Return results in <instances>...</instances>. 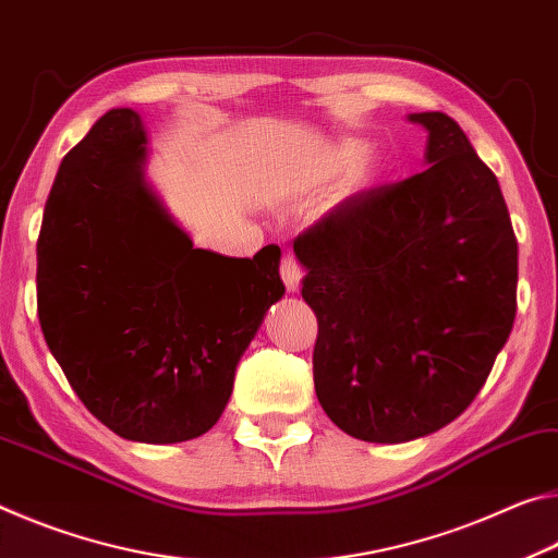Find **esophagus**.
Wrapping results in <instances>:
<instances>
[{
	"mask_svg": "<svg viewBox=\"0 0 558 558\" xmlns=\"http://www.w3.org/2000/svg\"><path fill=\"white\" fill-rule=\"evenodd\" d=\"M279 271H281V279H284L289 294H294V291L301 289V277H304V271H301L299 262L294 259V254H284V257H281Z\"/></svg>",
	"mask_w": 558,
	"mask_h": 558,
	"instance_id": "1",
	"label": "esophagus"
}]
</instances>
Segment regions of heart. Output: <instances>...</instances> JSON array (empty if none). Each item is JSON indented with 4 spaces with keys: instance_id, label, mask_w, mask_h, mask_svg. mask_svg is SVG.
I'll list each match as a JSON object with an SVG mask.
<instances>
[{
    "instance_id": "1",
    "label": "heart",
    "mask_w": 558,
    "mask_h": 558,
    "mask_svg": "<svg viewBox=\"0 0 558 558\" xmlns=\"http://www.w3.org/2000/svg\"><path fill=\"white\" fill-rule=\"evenodd\" d=\"M365 155H368V145L363 141H355V138H345L341 143H336L331 153H328V160H326V175L331 180H341L353 172L355 168L361 166L365 160ZM363 182L371 178V170H361L359 175Z\"/></svg>"
}]
</instances>
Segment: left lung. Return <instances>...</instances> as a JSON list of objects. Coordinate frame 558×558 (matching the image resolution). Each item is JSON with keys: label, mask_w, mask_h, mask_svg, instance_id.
Masks as SVG:
<instances>
[{"label": "left lung", "mask_w": 558, "mask_h": 558, "mask_svg": "<svg viewBox=\"0 0 558 558\" xmlns=\"http://www.w3.org/2000/svg\"><path fill=\"white\" fill-rule=\"evenodd\" d=\"M430 168L343 199L294 240L318 318L314 386L351 437L398 445L462 415L517 314V236L499 182L440 111Z\"/></svg>", "instance_id": "left-lung-1"}]
</instances>
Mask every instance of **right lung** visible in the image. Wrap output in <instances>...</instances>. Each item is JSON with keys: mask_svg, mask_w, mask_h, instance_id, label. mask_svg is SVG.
I'll use <instances>...</instances> for the list:
<instances>
[{"mask_svg": "<svg viewBox=\"0 0 558 558\" xmlns=\"http://www.w3.org/2000/svg\"><path fill=\"white\" fill-rule=\"evenodd\" d=\"M133 108L100 116L61 160L36 244V301L81 403L133 442L205 435L264 314L284 296L281 250H195L145 180Z\"/></svg>", "mask_w": 558, "mask_h": 558, "instance_id": "add662e5", "label": "right lung"}]
</instances>
